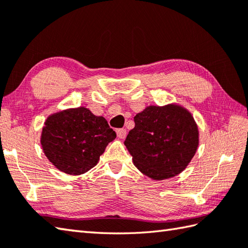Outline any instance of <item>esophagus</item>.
Segmentation results:
<instances>
[{"instance_id":"34e87169","label":"esophagus","mask_w":248,"mask_h":248,"mask_svg":"<svg viewBox=\"0 0 248 248\" xmlns=\"http://www.w3.org/2000/svg\"><path fill=\"white\" fill-rule=\"evenodd\" d=\"M116 133H117L118 139L124 140V139H125V136H127V130H125V129H118V130H116Z\"/></svg>"}]
</instances>
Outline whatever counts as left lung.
Masks as SVG:
<instances>
[{"mask_svg": "<svg viewBox=\"0 0 248 248\" xmlns=\"http://www.w3.org/2000/svg\"><path fill=\"white\" fill-rule=\"evenodd\" d=\"M134 123L124 145L139 170L164 180L186 170L199 144L198 127L186 108L150 105L136 114Z\"/></svg>", "mask_w": 248, "mask_h": 248, "instance_id": "1", "label": "left lung"}]
</instances>
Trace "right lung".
I'll list each match as a JSON object with an SVG mask.
<instances>
[{"instance_id": "obj_1", "label": "right lung", "mask_w": 248, "mask_h": 248, "mask_svg": "<svg viewBox=\"0 0 248 248\" xmlns=\"http://www.w3.org/2000/svg\"><path fill=\"white\" fill-rule=\"evenodd\" d=\"M116 133L102 116L81 107L50 115L40 143L48 160L68 175H82L97 165Z\"/></svg>"}]
</instances>
